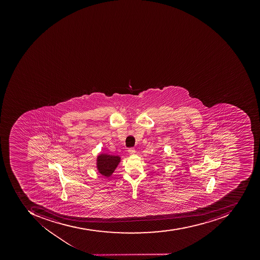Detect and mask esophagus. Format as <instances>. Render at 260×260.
Listing matches in <instances>:
<instances>
[{
	"instance_id": "1",
	"label": "esophagus",
	"mask_w": 260,
	"mask_h": 260,
	"mask_svg": "<svg viewBox=\"0 0 260 260\" xmlns=\"http://www.w3.org/2000/svg\"><path fill=\"white\" fill-rule=\"evenodd\" d=\"M128 153H129V155H134L135 153V149L131 148V149H129V150H128Z\"/></svg>"
}]
</instances>
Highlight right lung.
Wrapping results in <instances>:
<instances>
[{"label": "right lung", "mask_w": 260, "mask_h": 260, "mask_svg": "<svg viewBox=\"0 0 260 260\" xmlns=\"http://www.w3.org/2000/svg\"><path fill=\"white\" fill-rule=\"evenodd\" d=\"M121 160L122 159L118 155L100 153L96 157V169L98 173L103 177H111Z\"/></svg>", "instance_id": "obj_1"}]
</instances>
